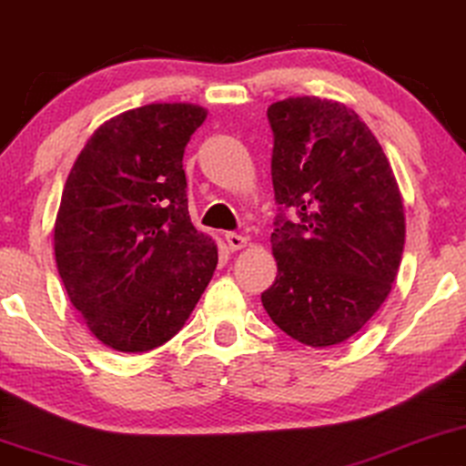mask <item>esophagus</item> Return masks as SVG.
I'll list each match as a JSON object with an SVG mask.
<instances>
[{
	"mask_svg": "<svg viewBox=\"0 0 466 466\" xmlns=\"http://www.w3.org/2000/svg\"><path fill=\"white\" fill-rule=\"evenodd\" d=\"M226 243L232 251H238V249H243V247H247V237H243V234H237V232H228Z\"/></svg>",
	"mask_w": 466,
	"mask_h": 466,
	"instance_id": "esophagus-1",
	"label": "esophagus"
}]
</instances>
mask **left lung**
Segmentation results:
<instances>
[{
	"label": "left lung",
	"instance_id": "8db88e82",
	"mask_svg": "<svg viewBox=\"0 0 466 466\" xmlns=\"http://www.w3.org/2000/svg\"><path fill=\"white\" fill-rule=\"evenodd\" d=\"M268 123L279 272L262 305L291 339L339 345L392 289L405 247L399 185L381 145L345 104L288 97L268 108Z\"/></svg>",
	"mask_w": 466,
	"mask_h": 466
}]
</instances>
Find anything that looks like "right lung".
Instances as JSON below:
<instances>
[{
  "mask_svg": "<svg viewBox=\"0 0 466 466\" xmlns=\"http://www.w3.org/2000/svg\"><path fill=\"white\" fill-rule=\"evenodd\" d=\"M207 119L148 104L99 126L67 177L55 259L70 302L116 351H148L185 326L217 266L189 219L183 153Z\"/></svg>",
  "mask_w": 466,
  "mask_h": 466,
  "instance_id": "obj_1",
  "label": "right lung"
}]
</instances>
